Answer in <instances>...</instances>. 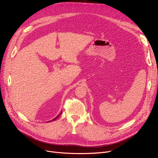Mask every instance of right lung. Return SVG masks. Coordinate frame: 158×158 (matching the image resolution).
<instances>
[{"mask_svg":"<svg viewBox=\"0 0 158 158\" xmlns=\"http://www.w3.org/2000/svg\"><path fill=\"white\" fill-rule=\"evenodd\" d=\"M61 113H62V111H61V113H60L59 114H58V115L57 116V117H55V118H54V119H52V120H50V121H48V122H51V121H54V120H56V119H57L58 118H59V117H60V116L61 115Z\"/></svg>","mask_w":158,"mask_h":158,"instance_id":"right-lung-1","label":"right lung"}]
</instances>
